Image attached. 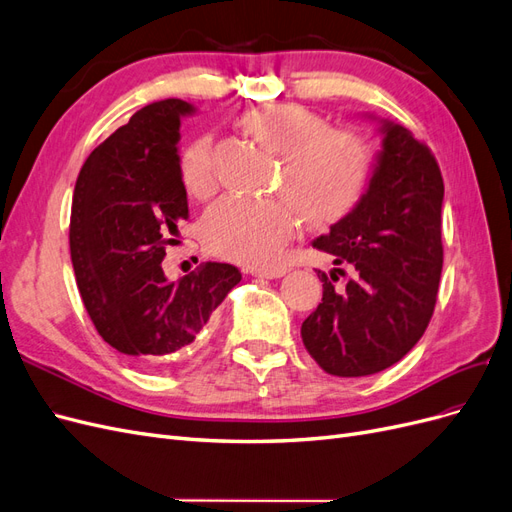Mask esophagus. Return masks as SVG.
Here are the masks:
<instances>
[{"label":"esophagus","mask_w":512,"mask_h":512,"mask_svg":"<svg viewBox=\"0 0 512 512\" xmlns=\"http://www.w3.org/2000/svg\"><path fill=\"white\" fill-rule=\"evenodd\" d=\"M254 277H265V280H277V277L286 275V269L282 267H273V269H252Z\"/></svg>","instance_id":"34e87169"}]
</instances>
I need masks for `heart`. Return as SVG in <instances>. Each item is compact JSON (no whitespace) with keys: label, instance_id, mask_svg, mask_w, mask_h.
<instances>
[{"label":"heart","instance_id":"1","mask_svg":"<svg viewBox=\"0 0 512 512\" xmlns=\"http://www.w3.org/2000/svg\"><path fill=\"white\" fill-rule=\"evenodd\" d=\"M239 126L282 158L277 190L284 198L228 196L215 203L200 222V237L211 254L239 265H273L301 218L312 228H329L359 207L374 170V153L361 134L335 130L322 115L292 102L258 106ZM179 177L185 192L198 200L218 188L209 136L183 149Z\"/></svg>","mask_w":512,"mask_h":512}]
</instances>
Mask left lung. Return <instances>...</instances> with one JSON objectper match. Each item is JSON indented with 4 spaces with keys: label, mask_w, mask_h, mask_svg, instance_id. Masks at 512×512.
I'll return each mask as SVG.
<instances>
[{
    "label": "left lung",
    "mask_w": 512,
    "mask_h": 512,
    "mask_svg": "<svg viewBox=\"0 0 512 512\" xmlns=\"http://www.w3.org/2000/svg\"><path fill=\"white\" fill-rule=\"evenodd\" d=\"M382 151L363 200L318 237L316 250L352 265L337 290L318 271L322 303L301 324L312 359L331 376H371L395 365L423 337L442 273L444 181L431 149L395 121L380 119Z\"/></svg>",
    "instance_id": "8db88e82"
}]
</instances>
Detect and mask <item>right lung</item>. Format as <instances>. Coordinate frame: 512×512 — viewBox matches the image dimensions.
I'll return each instance as SVG.
<instances>
[{
    "label": "right lung",
    "instance_id": "1",
    "mask_svg": "<svg viewBox=\"0 0 512 512\" xmlns=\"http://www.w3.org/2000/svg\"><path fill=\"white\" fill-rule=\"evenodd\" d=\"M192 113L177 98L136 111L91 151L74 188L76 286L104 342L141 367L188 348L241 282L226 262H205L177 282L162 271L168 237L190 215L177 143L181 117Z\"/></svg>",
    "mask_w": 512,
    "mask_h": 512
}]
</instances>
